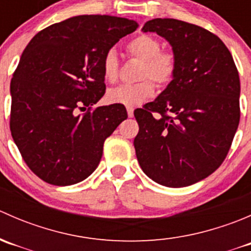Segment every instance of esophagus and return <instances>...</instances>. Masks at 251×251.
I'll use <instances>...</instances> for the list:
<instances>
[{
	"label": "esophagus",
	"instance_id": "esophagus-1",
	"mask_svg": "<svg viewBox=\"0 0 251 251\" xmlns=\"http://www.w3.org/2000/svg\"><path fill=\"white\" fill-rule=\"evenodd\" d=\"M126 110H127L128 118H132V116H133V108L132 107H127V108H126Z\"/></svg>",
	"mask_w": 251,
	"mask_h": 251
}]
</instances>
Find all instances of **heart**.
<instances>
[{"label":"heart","instance_id":"b5f03b06","mask_svg":"<svg viewBox=\"0 0 251 251\" xmlns=\"http://www.w3.org/2000/svg\"><path fill=\"white\" fill-rule=\"evenodd\" d=\"M127 52L132 57L142 60L138 69V82L121 85L111 88L108 92V100L111 103L128 105H138L154 95L155 86H166L174 80L176 74L177 62L173 52L161 50V45L155 37L140 35L127 45ZM103 76L105 81L114 83L119 78V59L114 50H107L102 62Z\"/></svg>","mask_w":251,"mask_h":251}]
</instances>
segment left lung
<instances>
[{"label": "left lung", "mask_w": 251, "mask_h": 251, "mask_svg": "<svg viewBox=\"0 0 251 251\" xmlns=\"http://www.w3.org/2000/svg\"><path fill=\"white\" fill-rule=\"evenodd\" d=\"M173 47L168 87L135 110L136 155L143 173L166 187L201 181L224 163L239 125L240 81L231 52L212 32L170 18L149 20Z\"/></svg>", "instance_id": "left-lung-1"}]
</instances>
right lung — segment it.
<instances>
[{
    "label": "right lung",
    "mask_w": 251,
    "mask_h": 251,
    "mask_svg": "<svg viewBox=\"0 0 251 251\" xmlns=\"http://www.w3.org/2000/svg\"><path fill=\"white\" fill-rule=\"evenodd\" d=\"M137 27L125 18L73 17L37 32L23 52L11 81L9 127L26 165L47 183L87 178L104 141L127 119L123 104L91 107L105 93L104 54Z\"/></svg>",
    "instance_id": "right-lung-1"
}]
</instances>
